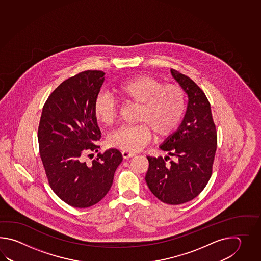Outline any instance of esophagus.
Returning a JSON list of instances; mask_svg holds the SVG:
<instances>
[{"label": "esophagus", "mask_w": 261, "mask_h": 261, "mask_svg": "<svg viewBox=\"0 0 261 261\" xmlns=\"http://www.w3.org/2000/svg\"><path fill=\"white\" fill-rule=\"evenodd\" d=\"M134 155H135L133 153H129V152H127V151H123L122 152V156L124 160H128V159L134 156Z\"/></svg>", "instance_id": "esophagus-1"}]
</instances>
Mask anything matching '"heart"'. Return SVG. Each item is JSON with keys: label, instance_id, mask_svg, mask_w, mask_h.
Here are the masks:
<instances>
[{"label": "heart", "instance_id": "1", "mask_svg": "<svg viewBox=\"0 0 261 261\" xmlns=\"http://www.w3.org/2000/svg\"><path fill=\"white\" fill-rule=\"evenodd\" d=\"M116 94L128 105L138 106L134 126L122 127L106 138L107 146L129 153L143 149L152 137L171 135L179 125L187 106V95L177 84H165L148 75L130 78L115 88ZM95 119L111 126L117 118L116 101L109 95L100 94L93 105Z\"/></svg>", "mask_w": 261, "mask_h": 261}]
</instances>
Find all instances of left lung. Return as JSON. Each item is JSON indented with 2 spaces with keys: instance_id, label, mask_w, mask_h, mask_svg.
<instances>
[{
  "instance_id": "1",
  "label": "left lung",
  "mask_w": 261,
  "mask_h": 261,
  "mask_svg": "<svg viewBox=\"0 0 261 261\" xmlns=\"http://www.w3.org/2000/svg\"><path fill=\"white\" fill-rule=\"evenodd\" d=\"M172 76L189 97L183 121L160 148L173 158L147 156L145 181L151 192L172 205L193 200L205 188L213 172L217 133L211 106L204 92L192 79L171 70Z\"/></svg>"
}]
</instances>
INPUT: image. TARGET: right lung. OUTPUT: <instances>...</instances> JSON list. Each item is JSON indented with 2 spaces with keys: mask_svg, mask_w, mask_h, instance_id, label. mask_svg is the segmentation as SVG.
Masks as SVG:
<instances>
[{
  "mask_svg": "<svg viewBox=\"0 0 261 261\" xmlns=\"http://www.w3.org/2000/svg\"><path fill=\"white\" fill-rule=\"evenodd\" d=\"M105 81L102 71H84L68 78L45 101L38 128L40 155L50 188L75 208L99 202L111 189L123 158L117 149L99 153L90 163L84 155L98 152L100 130L94 100Z\"/></svg>",
  "mask_w": 261,
  "mask_h": 261,
  "instance_id": "add662e5",
  "label": "right lung"
}]
</instances>
